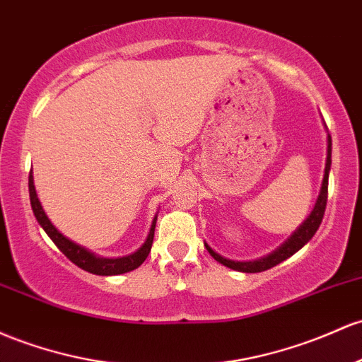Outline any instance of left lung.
Returning <instances> with one entry per match:
<instances>
[{
	"label": "left lung",
	"instance_id": "8db88e82",
	"mask_svg": "<svg viewBox=\"0 0 362 362\" xmlns=\"http://www.w3.org/2000/svg\"><path fill=\"white\" fill-rule=\"evenodd\" d=\"M327 129V125H325ZM329 166H332V137L329 134L327 136V163H325V175H323V182H321V189H320V196L315 202V208L313 211L309 213V216L303 221V225H299V228L288 237L280 247H276L275 251L269 252L268 256L259 257V259H252V261H233V259H226V257L218 254L216 251H213L208 244L204 242L206 249L208 252L211 254L214 259L218 263H221L226 268H232L235 272H242V273H259V272H266V269L273 268V266L280 264L281 261L288 259V257L293 256L299 249H303L309 240L313 239V235L316 233V230L320 228L321 220H323L325 214V208H327V194H328V175H329Z\"/></svg>",
	"mask_w": 362,
	"mask_h": 362
}]
</instances>
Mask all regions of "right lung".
<instances>
[{
  "mask_svg": "<svg viewBox=\"0 0 362 362\" xmlns=\"http://www.w3.org/2000/svg\"><path fill=\"white\" fill-rule=\"evenodd\" d=\"M29 196H30V206H33V211H34L35 220H37V223L42 226V230L47 233V237L57 244L59 251L65 254L71 263L77 264L78 268L86 269V272L93 273V275H101V276L122 275V273L132 272V269L139 268V266L144 263L146 257H148L151 245H153L158 214L153 218V223H151L149 233L148 237H146L144 244H142L136 252L129 254V256H122V257H103V256H98V254H94L93 251H89V249L84 247V245L70 240L69 237L63 235L57 226L51 223V220L47 218L45 209H42V204L41 201H39L37 192H35L33 170H30V175H29Z\"/></svg>",
  "mask_w": 362,
  "mask_h": 362,
  "instance_id": "1",
  "label": "right lung"
}]
</instances>
